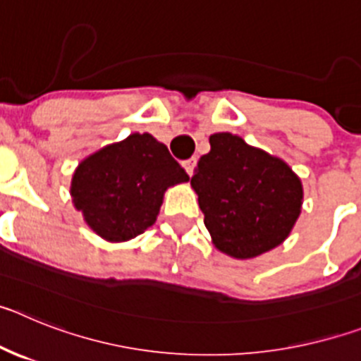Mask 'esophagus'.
<instances>
[{
    "mask_svg": "<svg viewBox=\"0 0 361 361\" xmlns=\"http://www.w3.org/2000/svg\"><path fill=\"white\" fill-rule=\"evenodd\" d=\"M195 164H197V159L195 157H191V159H188V161H184L183 162V166L184 168H186V171H188V175H193V170H195Z\"/></svg>",
    "mask_w": 361,
    "mask_h": 361,
    "instance_id": "34e87169",
    "label": "esophagus"
}]
</instances>
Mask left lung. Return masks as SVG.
<instances>
[{"label": "left lung", "mask_w": 361, "mask_h": 361, "mask_svg": "<svg viewBox=\"0 0 361 361\" xmlns=\"http://www.w3.org/2000/svg\"><path fill=\"white\" fill-rule=\"evenodd\" d=\"M209 145L191 188L216 250L245 260L282 244L304 199L295 171L233 133H213Z\"/></svg>", "instance_id": "obj_1"}]
</instances>
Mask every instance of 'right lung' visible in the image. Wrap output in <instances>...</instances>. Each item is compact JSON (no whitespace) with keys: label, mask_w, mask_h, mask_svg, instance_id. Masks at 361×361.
Listing matches in <instances>:
<instances>
[{"label":"right lung","mask_w":361,"mask_h":361,"mask_svg":"<svg viewBox=\"0 0 361 361\" xmlns=\"http://www.w3.org/2000/svg\"><path fill=\"white\" fill-rule=\"evenodd\" d=\"M184 168L149 133H132L86 157L72 177V200L99 237L124 242L157 220L164 191L188 183Z\"/></svg>","instance_id":"add662e5"}]
</instances>
